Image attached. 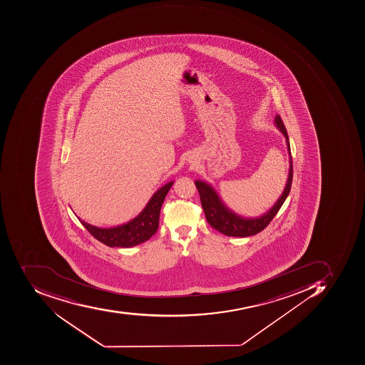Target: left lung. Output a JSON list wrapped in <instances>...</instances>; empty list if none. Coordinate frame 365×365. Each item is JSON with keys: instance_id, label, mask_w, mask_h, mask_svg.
<instances>
[{"instance_id": "8db88e82", "label": "left lung", "mask_w": 365, "mask_h": 365, "mask_svg": "<svg viewBox=\"0 0 365 365\" xmlns=\"http://www.w3.org/2000/svg\"><path fill=\"white\" fill-rule=\"evenodd\" d=\"M274 125L286 139L287 153H289V177L286 181L285 187L282 192L281 196L277 198L274 205L272 206L267 212L259 217H243L231 210L228 206L222 202L216 190L207 182L202 180H196L195 185L197 187L200 196L202 210L205 212L206 220L208 224L220 231L222 234L229 237H249L257 235L262 231L269 224L279 208L283 205L286 198L291 191L292 181H293V161H292L291 145H289V135L285 126L282 122L279 115L275 116Z\"/></svg>"}]
</instances>
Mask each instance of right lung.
Wrapping results in <instances>:
<instances>
[{"label": "right lung", "instance_id": "right-lung-1", "mask_svg": "<svg viewBox=\"0 0 365 365\" xmlns=\"http://www.w3.org/2000/svg\"><path fill=\"white\" fill-rule=\"evenodd\" d=\"M174 181L168 182L151 196L147 205L137 215L135 218L127 222L126 224L119 225L110 228H100L82 220H78L88 229L94 238L98 239L105 246L120 247V248H130L137 246L145 241L149 240L159 227L160 210L163 206V200L167 196L170 188L173 185Z\"/></svg>", "mask_w": 365, "mask_h": 365}]
</instances>
